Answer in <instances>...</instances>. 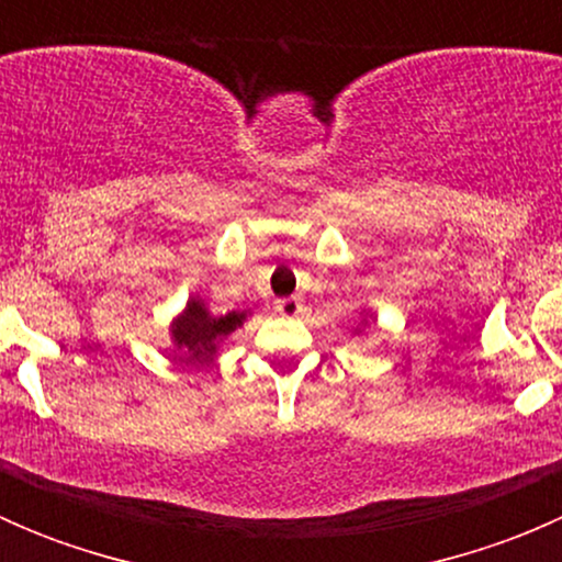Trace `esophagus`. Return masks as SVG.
I'll return each instance as SVG.
<instances>
[{"label": "esophagus", "instance_id": "1", "mask_svg": "<svg viewBox=\"0 0 562 562\" xmlns=\"http://www.w3.org/2000/svg\"><path fill=\"white\" fill-rule=\"evenodd\" d=\"M274 307L282 317H293V315H299V310H302V302H299L296 296H288V299H280Z\"/></svg>", "mask_w": 562, "mask_h": 562}]
</instances>
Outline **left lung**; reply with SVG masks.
<instances>
[{"label":"left lung","instance_id":"8db88e82","mask_svg":"<svg viewBox=\"0 0 562 562\" xmlns=\"http://www.w3.org/2000/svg\"><path fill=\"white\" fill-rule=\"evenodd\" d=\"M359 317H361V321L356 323V328H353V337L364 339V337H367V331H370V328H372V323H375V313H372V310H361Z\"/></svg>","mask_w":562,"mask_h":562}]
</instances>
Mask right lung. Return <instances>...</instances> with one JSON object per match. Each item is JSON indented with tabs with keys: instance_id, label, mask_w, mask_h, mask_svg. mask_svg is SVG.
Instances as JSON below:
<instances>
[{
	"instance_id": "obj_1",
	"label": "right lung",
	"mask_w": 562,
	"mask_h": 562,
	"mask_svg": "<svg viewBox=\"0 0 562 562\" xmlns=\"http://www.w3.org/2000/svg\"><path fill=\"white\" fill-rule=\"evenodd\" d=\"M249 310H234L228 315H214L201 296L187 299L184 310L173 317L168 334L176 353L184 361H209L217 356L220 345L239 326H245Z\"/></svg>"
}]
</instances>
